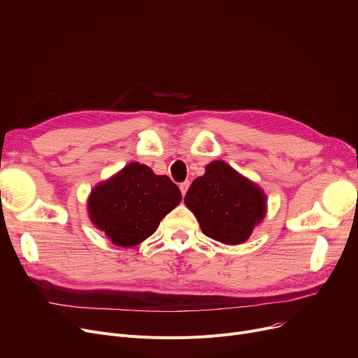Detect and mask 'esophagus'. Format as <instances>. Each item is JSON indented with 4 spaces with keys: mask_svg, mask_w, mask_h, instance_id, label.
Wrapping results in <instances>:
<instances>
[{
    "mask_svg": "<svg viewBox=\"0 0 358 358\" xmlns=\"http://www.w3.org/2000/svg\"><path fill=\"white\" fill-rule=\"evenodd\" d=\"M189 187H190V181H184V182L180 184V190H181L182 196H185L187 190H189Z\"/></svg>",
    "mask_w": 358,
    "mask_h": 358,
    "instance_id": "1",
    "label": "esophagus"
}]
</instances>
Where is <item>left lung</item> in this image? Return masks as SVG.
I'll return each mask as SVG.
<instances>
[{
  "label": "left lung",
  "instance_id": "8db88e82",
  "mask_svg": "<svg viewBox=\"0 0 358 358\" xmlns=\"http://www.w3.org/2000/svg\"><path fill=\"white\" fill-rule=\"evenodd\" d=\"M201 232L227 245L245 242L266 216L267 197L257 184L223 161H213L184 197Z\"/></svg>",
  "mask_w": 358,
  "mask_h": 358
}]
</instances>
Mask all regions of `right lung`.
Masks as SVG:
<instances>
[{
    "label": "right lung",
    "mask_w": 358,
    "mask_h": 358,
    "mask_svg": "<svg viewBox=\"0 0 358 358\" xmlns=\"http://www.w3.org/2000/svg\"><path fill=\"white\" fill-rule=\"evenodd\" d=\"M180 201V189L166 176L130 162L91 192L88 215L115 245L135 247L158 229Z\"/></svg>",
    "instance_id": "right-lung-1"
}]
</instances>
